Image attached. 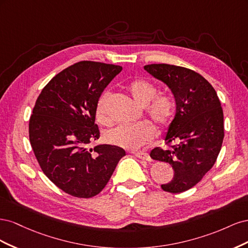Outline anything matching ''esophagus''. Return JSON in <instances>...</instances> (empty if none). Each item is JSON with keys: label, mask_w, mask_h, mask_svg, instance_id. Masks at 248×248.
<instances>
[{"label": "esophagus", "mask_w": 248, "mask_h": 248, "mask_svg": "<svg viewBox=\"0 0 248 248\" xmlns=\"http://www.w3.org/2000/svg\"><path fill=\"white\" fill-rule=\"evenodd\" d=\"M134 156H137L138 158L140 159H144V160H147V161H150L151 160V157H150V155L146 152H131Z\"/></svg>", "instance_id": "obj_1"}]
</instances>
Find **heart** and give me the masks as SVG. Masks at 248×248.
<instances>
[{
  "mask_svg": "<svg viewBox=\"0 0 248 248\" xmlns=\"http://www.w3.org/2000/svg\"><path fill=\"white\" fill-rule=\"evenodd\" d=\"M127 89L139 106L146 107L148 117L158 128H163L170 122L175 111L174 101L169 96L157 95L158 90L153 82L145 78H136L129 82ZM109 97L110 93L104 91L97 101L96 119L103 125H108L111 121L108 112ZM153 138V127L146 122L120 125L107 133L109 144L127 150L139 149Z\"/></svg>",
  "mask_w": 248,
  "mask_h": 248,
  "instance_id": "b5f03b06",
  "label": "heart"
}]
</instances>
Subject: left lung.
<instances>
[{"label": "left lung", "mask_w": 248, "mask_h": 248, "mask_svg": "<svg viewBox=\"0 0 248 248\" xmlns=\"http://www.w3.org/2000/svg\"><path fill=\"white\" fill-rule=\"evenodd\" d=\"M145 70L163 81L174 94L177 110L164 140L170 148H154L151 158L170 163L175 174L161 188L179 193L197 185L212 169L224 137L218 96L201 74L169 64L146 65Z\"/></svg>", "instance_id": "8db88e82"}]
</instances>
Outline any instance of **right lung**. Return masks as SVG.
<instances>
[{
    "mask_svg": "<svg viewBox=\"0 0 248 248\" xmlns=\"http://www.w3.org/2000/svg\"><path fill=\"white\" fill-rule=\"evenodd\" d=\"M121 66L81 61L52 78L36 100L29 137L42 171L60 189L76 198L98 194L110 179L124 149L98 145L96 106Z\"/></svg>",
    "mask_w": 248,
    "mask_h": 248,
    "instance_id": "add662e5",
    "label": "right lung"
}]
</instances>
